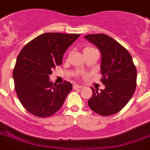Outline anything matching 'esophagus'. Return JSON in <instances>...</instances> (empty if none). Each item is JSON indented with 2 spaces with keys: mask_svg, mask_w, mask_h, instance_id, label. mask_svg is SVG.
Segmentation results:
<instances>
[{
  "mask_svg": "<svg viewBox=\"0 0 150 150\" xmlns=\"http://www.w3.org/2000/svg\"><path fill=\"white\" fill-rule=\"evenodd\" d=\"M73 88L74 89H81V88H82V86L79 85V84H73Z\"/></svg>",
  "mask_w": 150,
  "mask_h": 150,
  "instance_id": "34e87169",
  "label": "esophagus"
}]
</instances>
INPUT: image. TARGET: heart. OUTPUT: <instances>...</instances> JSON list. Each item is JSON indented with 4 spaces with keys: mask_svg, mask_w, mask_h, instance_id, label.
Instances as JSON below:
<instances>
[{
    "mask_svg": "<svg viewBox=\"0 0 150 150\" xmlns=\"http://www.w3.org/2000/svg\"><path fill=\"white\" fill-rule=\"evenodd\" d=\"M93 49H94V48H93V47H85V48H84V52L88 51V50H93Z\"/></svg>",
    "mask_w": 150,
    "mask_h": 150,
    "instance_id": "obj_1",
    "label": "heart"
}]
</instances>
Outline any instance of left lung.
Returning <instances> with one entry per match:
<instances>
[{"label":"left lung","mask_w":150,"mask_h":150,"mask_svg":"<svg viewBox=\"0 0 150 150\" xmlns=\"http://www.w3.org/2000/svg\"><path fill=\"white\" fill-rule=\"evenodd\" d=\"M101 53V81L105 89L91 88L93 94L88 106L94 112L112 115L121 111L129 102L137 85V69L129 52L112 38L104 34L84 36Z\"/></svg>","instance_id":"left-lung-1"}]
</instances>
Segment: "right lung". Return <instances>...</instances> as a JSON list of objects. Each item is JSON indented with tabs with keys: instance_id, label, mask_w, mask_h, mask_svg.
Segmentation results:
<instances>
[{
	"instance_id": "obj_1",
	"label": "right lung",
	"mask_w": 150,
	"mask_h": 150,
	"mask_svg": "<svg viewBox=\"0 0 150 150\" xmlns=\"http://www.w3.org/2000/svg\"><path fill=\"white\" fill-rule=\"evenodd\" d=\"M79 34L44 33L34 38L18 55L13 77L19 100L28 112L46 118L57 112L72 84L50 81V75L60 66L63 54Z\"/></svg>"
}]
</instances>
